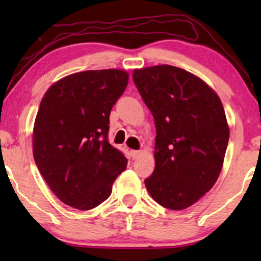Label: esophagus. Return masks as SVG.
Instances as JSON below:
<instances>
[{"mask_svg": "<svg viewBox=\"0 0 261 261\" xmlns=\"http://www.w3.org/2000/svg\"><path fill=\"white\" fill-rule=\"evenodd\" d=\"M130 155L133 159H137L140 155V151H130Z\"/></svg>", "mask_w": 261, "mask_h": 261, "instance_id": "esophagus-1", "label": "esophagus"}]
</instances>
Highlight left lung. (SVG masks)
Masks as SVG:
<instances>
[{
    "mask_svg": "<svg viewBox=\"0 0 261 261\" xmlns=\"http://www.w3.org/2000/svg\"><path fill=\"white\" fill-rule=\"evenodd\" d=\"M133 81L155 123V169L145 185L164 208L183 210L216 183L229 140L215 91L179 67L134 70Z\"/></svg>",
    "mask_w": 261,
    "mask_h": 261,
    "instance_id": "8db88e82",
    "label": "left lung"
}]
</instances>
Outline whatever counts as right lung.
I'll use <instances>...</instances> for the list:
<instances>
[{
    "instance_id": "right-lung-1",
    "label": "right lung",
    "mask_w": 261,
    "mask_h": 261,
    "mask_svg": "<svg viewBox=\"0 0 261 261\" xmlns=\"http://www.w3.org/2000/svg\"><path fill=\"white\" fill-rule=\"evenodd\" d=\"M123 70H89L64 77L46 91L35 117L33 155L55 195L90 210L112 194L127 158L108 141L109 116L123 94Z\"/></svg>"
}]
</instances>
